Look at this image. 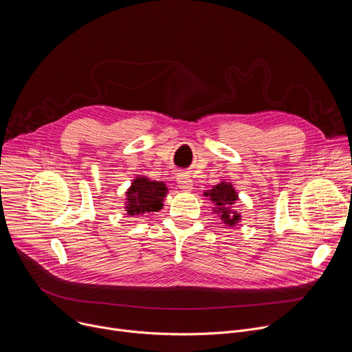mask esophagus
<instances>
[{"label": "esophagus", "instance_id": "obj_1", "mask_svg": "<svg viewBox=\"0 0 352 352\" xmlns=\"http://www.w3.org/2000/svg\"><path fill=\"white\" fill-rule=\"evenodd\" d=\"M177 182H178V186L182 190H192L193 189V181L189 178V175H185V174L178 175Z\"/></svg>", "mask_w": 352, "mask_h": 352}]
</instances>
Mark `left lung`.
<instances>
[{
    "label": "left lung",
    "instance_id": "obj_1",
    "mask_svg": "<svg viewBox=\"0 0 352 352\" xmlns=\"http://www.w3.org/2000/svg\"><path fill=\"white\" fill-rule=\"evenodd\" d=\"M206 197H209L214 204L213 212L219 214L220 220L228 226L234 227L241 220V213L235 210V204L239 200L236 190L234 189L231 182L221 181L220 184L214 185L210 190L204 193Z\"/></svg>",
    "mask_w": 352,
    "mask_h": 352
}]
</instances>
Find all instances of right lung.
<instances>
[{
	"label": "right lung",
	"mask_w": 352,
	"mask_h": 352,
	"mask_svg": "<svg viewBox=\"0 0 352 352\" xmlns=\"http://www.w3.org/2000/svg\"><path fill=\"white\" fill-rule=\"evenodd\" d=\"M125 212L129 216L160 212L168 188L162 181H152L147 177H136L126 189Z\"/></svg>",
	"instance_id": "1"
}]
</instances>
